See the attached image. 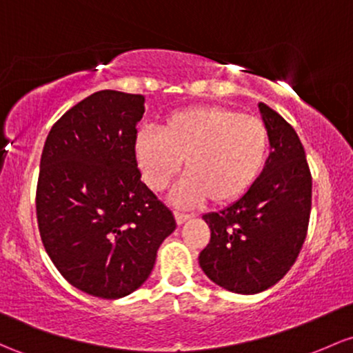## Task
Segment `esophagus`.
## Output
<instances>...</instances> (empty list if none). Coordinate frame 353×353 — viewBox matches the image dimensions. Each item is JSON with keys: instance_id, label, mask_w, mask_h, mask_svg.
<instances>
[{"instance_id": "1", "label": "esophagus", "mask_w": 353, "mask_h": 353, "mask_svg": "<svg viewBox=\"0 0 353 353\" xmlns=\"http://www.w3.org/2000/svg\"><path fill=\"white\" fill-rule=\"evenodd\" d=\"M174 216H176V223L177 224H184L185 221L191 219V214H185V212H179V211L174 212Z\"/></svg>"}]
</instances>
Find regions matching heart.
Returning <instances> with one entry per match:
<instances>
[{"instance_id":"obj_1","label":"heart","mask_w":353,"mask_h":353,"mask_svg":"<svg viewBox=\"0 0 353 353\" xmlns=\"http://www.w3.org/2000/svg\"><path fill=\"white\" fill-rule=\"evenodd\" d=\"M270 152L265 122L219 105L189 107L170 114L159 134L142 130L134 156L152 191L168 188L184 162L185 177L174 191L179 204H230L253 188Z\"/></svg>"}]
</instances>
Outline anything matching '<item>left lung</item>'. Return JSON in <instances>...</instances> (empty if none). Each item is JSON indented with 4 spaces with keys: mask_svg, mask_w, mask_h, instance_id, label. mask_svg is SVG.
Returning <instances> with one entry per match:
<instances>
[{
    "mask_svg": "<svg viewBox=\"0 0 353 353\" xmlns=\"http://www.w3.org/2000/svg\"><path fill=\"white\" fill-rule=\"evenodd\" d=\"M271 152L245 196L203 219L211 230L199 265L216 285L254 295L281 280L296 261L308 231L312 174L295 129L259 102Z\"/></svg>",
    "mask_w": 353,
    "mask_h": 353,
    "instance_id": "8db88e82",
    "label": "left lung"
}]
</instances>
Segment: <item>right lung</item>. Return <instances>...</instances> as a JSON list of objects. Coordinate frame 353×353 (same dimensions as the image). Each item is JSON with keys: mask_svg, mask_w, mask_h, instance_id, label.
<instances>
[{"mask_svg": "<svg viewBox=\"0 0 353 353\" xmlns=\"http://www.w3.org/2000/svg\"><path fill=\"white\" fill-rule=\"evenodd\" d=\"M144 103V95L95 92L53 123L41 152V241L61 276L92 296L115 300L137 290L176 230L134 156Z\"/></svg>", "mask_w": 353, "mask_h": 353, "instance_id": "obj_1", "label": "right lung"}]
</instances>
